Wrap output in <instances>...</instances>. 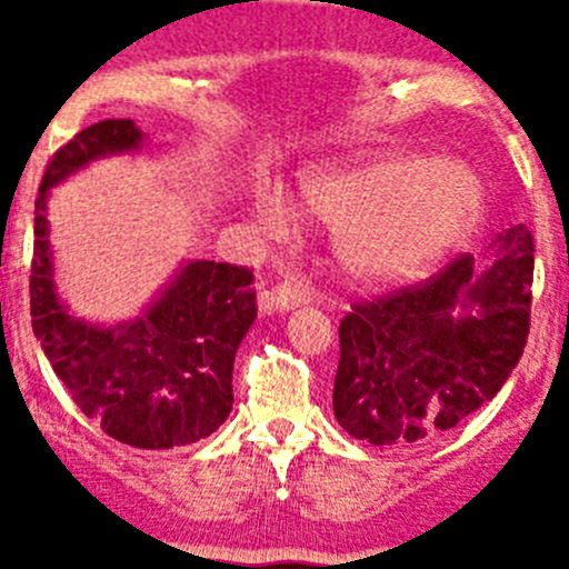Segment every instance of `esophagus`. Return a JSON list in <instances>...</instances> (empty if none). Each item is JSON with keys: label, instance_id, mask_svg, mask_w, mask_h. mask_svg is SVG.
I'll use <instances>...</instances> for the list:
<instances>
[{"label": "esophagus", "instance_id": "obj_1", "mask_svg": "<svg viewBox=\"0 0 569 569\" xmlns=\"http://www.w3.org/2000/svg\"><path fill=\"white\" fill-rule=\"evenodd\" d=\"M310 299H313V293H310V288L305 284V281L284 279V281H279L276 288L264 290V293L259 296V308L261 310H293V308H299V305H308Z\"/></svg>", "mask_w": 569, "mask_h": 569}]
</instances>
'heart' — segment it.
<instances>
[{"label": "heart", "instance_id": "obj_1", "mask_svg": "<svg viewBox=\"0 0 569 569\" xmlns=\"http://www.w3.org/2000/svg\"><path fill=\"white\" fill-rule=\"evenodd\" d=\"M299 190L316 216L339 224L347 270L370 281L419 276L481 216L479 179L450 159L390 156L353 168L313 170ZM256 213L270 233L290 228L281 190H259Z\"/></svg>", "mask_w": 569, "mask_h": 569}]
</instances>
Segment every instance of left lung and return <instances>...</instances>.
<instances>
[{
  "mask_svg": "<svg viewBox=\"0 0 569 569\" xmlns=\"http://www.w3.org/2000/svg\"><path fill=\"white\" fill-rule=\"evenodd\" d=\"M532 250V233L516 224L485 273L459 253L416 284L353 301L333 385L347 433L379 447L430 445L499 393L530 333Z\"/></svg>",
  "mask_w": 569,
  "mask_h": 569,
  "instance_id": "left-lung-1",
  "label": "left lung"
}]
</instances>
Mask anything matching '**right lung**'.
I'll use <instances>...</instances> for the list:
<instances>
[{
	"label": "right lung",
	"mask_w": 569,
	"mask_h": 569,
	"mask_svg": "<svg viewBox=\"0 0 569 569\" xmlns=\"http://www.w3.org/2000/svg\"><path fill=\"white\" fill-rule=\"evenodd\" d=\"M142 142L133 119L79 130L50 156L37 196L30 325L53 373L110 439L142 450L208 439L233 407V359L256 319L253 270L190 261L142 319L104 330L70 319L53 293L44 199L64 176Z\"/></svg>",
	"instance_id": "1"
}]
</instances>
